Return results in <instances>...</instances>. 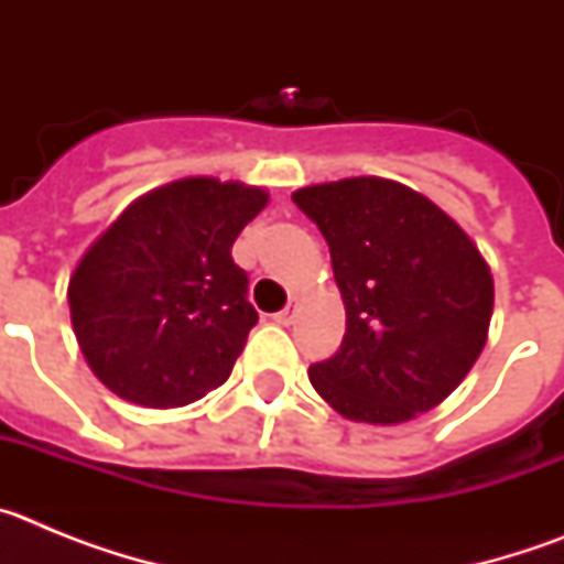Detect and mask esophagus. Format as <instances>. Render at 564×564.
Returning <instances> with one entry per match:
<instances>
[{
	"instance_id": "esophagus-1",
	"label": "esophagus",
	"mask_w": 564,
	"mask_h": 564,
	"mask_svg": "<svg viewBox=\"0 0 564 564\" xmlns=\"http://www.w3.org/2000/svg\"><path fill=\"white\" fill-rule=\"evenodd\" d=\"M293 313H296V305H288L285 311H279L276 316H273V322H276V325H282V327H288L293 322Z\"/></svg>"
}]
</instances>
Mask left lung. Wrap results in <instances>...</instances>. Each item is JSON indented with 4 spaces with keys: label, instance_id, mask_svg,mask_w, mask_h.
<instances>
[{
    "label": "left lung",
    "instance_id": "obj_1",
    "mask_svg": "<svg viewBox=\"0 0 564 564\" xmlns=\"http://www.w3.org/2000/svg\"><path fill=\"white\" fill-rule=\"evenodd\" d=\"M325 234L347 311L313 390L347 421L395 426L435 410L480 358L495 279L449 214L387 177H344L291 194Z\"/></svg>",
    "mask_w": 564,
    "mask_h": 564
}]
</instances>
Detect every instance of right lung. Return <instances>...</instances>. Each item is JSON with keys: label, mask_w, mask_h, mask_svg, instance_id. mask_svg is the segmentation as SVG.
<instances>
[{"label": "right lung", "mask_w": 564, "mask_h": 564, "mask_svg": "<svg viewBox=\"0 0 564 564\" xmlns=\"http://www.w3.org/2000/svg\"><path fill=\"white\" fill-rule=\"evenodd\" d=\"M268 197L239 181L181 177L141 194L93 239L67 302L78 347L109 392L169 410L226 383L259 318L231 246Z\"/></svg>", "instance_id": "obj_1"}]
</instances>
